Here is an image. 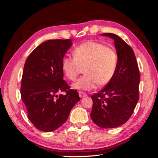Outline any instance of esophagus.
<instances>
[{"label": "esophagus", "mask_w": 158, "mask_h": 158, "mask_svg": "<svg viewBox=\"0 0 158 158\" xmlns=\"http://www.w3.org/2000/svg\"><path fill=\"white\" fill-rule=\"evenodd\" d=\"M79 96L81 97V98H83V97H85V96H87V95H86L85 94H84L83 92H82V91H79Z\"/></svg>", "instance_id": "1"}]
</instances>
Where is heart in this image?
<instances>
[{"label":"heart","mask_w":158,"mask_h":158,"mask_svg":"<svg viewBox=\"0 0 158 158\" xmlns=\"http://www.w3.org/2000/svg\"><path fill=\"white\" fill-rule=\"evenodd\" d=\"M73 57L64 56L61 61L62 73L75 81L84 68L85 75L73 85L75 89L90 90L97 84L104 85L113 78L118 65L116 52L95 41H87L73 49Z\"/></svg>","instance_id":"b5f03b06"}]
</instances>
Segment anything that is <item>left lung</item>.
<instances>
[{"label":"left lung","mask_w":158,"mask_h":158,"mask_svg":"<svg viewBox=\"0 0 158 158\" xmlns=\"http://www.w3.org/2000/svg\"><path fill=\"white\" fill-rule=\"evenodd\" d=\"M114 41L118 65L111 81L91 96L93 122L101 128H116L131 117L139 100L140 74L133 49L112 33L102 34Z\"/></svg>","instance_id":"obj_1"}]
</instances>
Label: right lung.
<instances>
[{
    "label": "right lung",
    "mask_w": 158,
    "mask_h": 158,
    "mask_svg": "<svg viewBox=\"0 0 158 158\" xmlns=\"http://www.w3.org/2000/svg\"><path fill=\"white\" fill-rule=\"evenodd\" d=\"M72 45L71 40L43 42L26 60L21 96L28 118L39 130L52 131L68 119L71 109L81 100L76 90L63 80L61 61ZM65 92L59 97L57 92Z\"/></svg>",
    "instance_id": "1"
}]
</instances>
